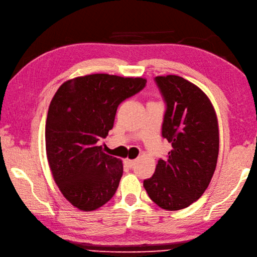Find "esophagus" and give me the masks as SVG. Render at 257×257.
Masks as SVG:
<instances>
[{
	"instance_id": "34e87169",
	"label": "esophagus",
	"mask_w": 257,
	"mask_h": 257,
	"mask_svg": "<svg viewBox=\"0 0 257 257\" xmlns=\"http://www.w3.org/2000/svg\"><path fill=\"white\" fill-rule=\"evenodd\" d=\"M125 163H126V165H127L130 168H133L135 166L136 161H134V159H126V161H125Z\"/></svg>"
}]
</instances>
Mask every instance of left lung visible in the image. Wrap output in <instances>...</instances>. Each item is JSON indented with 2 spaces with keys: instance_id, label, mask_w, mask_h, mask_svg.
Here are the masks:
<instances>
[{
  "instance_id": "1",
  "label": "left lung",
  "mask_w": 257,
  "mask_h": 257,
  "mask_svg": "<svg viewBox=\"0 0 257 257\" xmlns=\"http://www.w3.org/2000/svg\"><path fill=\"white\" fill-rule=\"evenodd\" d=\"M166 105L162 136L173 150L159 159L155 173L144 180L158 207L176 211L189 207L208 188L219 155V126L208 96L179 76L156 77Z\"/></svg>"
}]
</instances>
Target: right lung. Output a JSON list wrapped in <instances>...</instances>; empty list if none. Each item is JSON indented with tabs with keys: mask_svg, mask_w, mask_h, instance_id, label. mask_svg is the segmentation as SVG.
<instances>
[{
	"mask_svg": "<svg viewBox=\"0 0 257 257\" xmlns=\"http://www.w3.org/2000/svg\"><path fill=\"white\" fill-rule=\"evenodd\" d=\"M146 85L143 78L94 73L68 80L50 102L45 139L49 167L72 206L92 211L115 193L123 164L98 146L112 130L117 106Z\"/></svg>",
	"mask_w": 257,
	"mask_h": 257,
	"instance_id": "1",
	"label": "right lung"
}]
</instances>
